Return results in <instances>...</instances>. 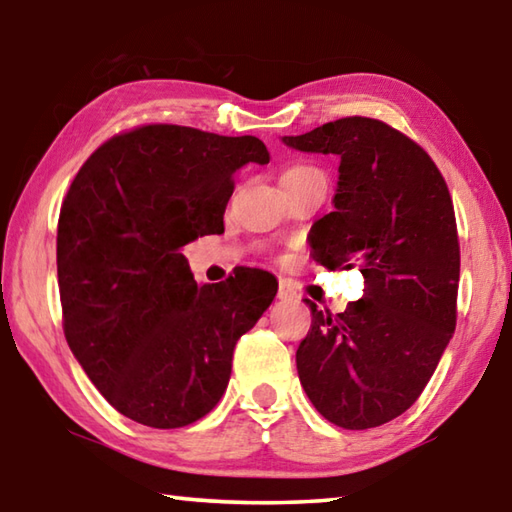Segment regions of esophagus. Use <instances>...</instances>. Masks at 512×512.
I'll return each mask as SVG.
<instances>
[{
    "mask_svg": "<svg viewBox=\"0 0 512 512\" xmlns=\"http://www.w3.org/2000/svg\"><path fill=\"white\" fill-rule=\"evenodd\" d=\"M277 298H280V300H293V298H298V293H296V289H293L287 280H280V287H277Z\"/></svg>",
    "mask_w": 512,
    "mask_h": 512,
    "instance_id": "1",
    "label": "esophagus"
}]
</instances>
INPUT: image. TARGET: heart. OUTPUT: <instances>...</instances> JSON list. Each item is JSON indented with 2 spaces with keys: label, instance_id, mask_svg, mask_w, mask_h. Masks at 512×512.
Returning <instances> with one entry per match:
<instances>
[{
  "label": "heart",
  "instance_id": "b5f03b06",
  "mask_svg": "<svg viewBox=\"0 0 512 512\" xmlns=\"http://www.w3.org/2000/svg\"><path fill=\"white\" fill-rule=\"evenodd\" d=\"M307 171H318L316 167H311V164H293L284 173H307Z\"/></svg>",
  "mask_w": 512,
  "mask_h": 512
}]
</instances>
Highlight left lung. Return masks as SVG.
I'll list each match as a JSON object with an SVG mask.
<instances>
[{
  "mask_svg": "<svg viewBox=\"0 0 512 512\" xmlns=\"http://www.w3.org/2000/svg\"><path fill=\"white\" fill-rule=\"evenodd\" d=\"M284 144L341 158L334 212L311 228V257L332 271L357 266L366 280L343 314L307 300L300 384L336 427H379L411 409L456 329L452 196L429 153L379 119L343 117Z\"/></svg>",
  "mask_w": 512,
  "mask_h": 512,
  "instance_id": "1",
  "label": "left lung"
}]
</instances>
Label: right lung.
Segmentation results:
<instances>
[{
	"instance_id": "obj_1",
	"label": "right lung",
	"mask_w": 512,
	"mask_h": 512,
	"mask_svg": "<svg viewBox=\"0 0 512 512\" xmlns=\"http://www.w3.org/2000/svg\"><path fill=\"white\" fill-rule=\"evenodd\" d=\"M268 160L253 135L146 124L103 142L69 185L56 237L65 339L126 418L178 429L219 404L277 282L248 268L198 287L183 246L223 232L235 171Z\"/></svg>"
}]
</instances>
